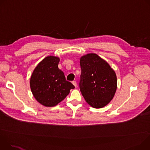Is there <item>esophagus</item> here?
<instances>
[{"label": "esophagus", "instance_id": "esophagus-1", "mask_svg": "<svg viewBox=\"0 0 150 150\" xmlns=\"http://www.w3.org/2000/svg\"><path fill=\"white\" fill-rule=\"evenodd\" d=\"M72 83L74 84V86H75V87L77 86V83H76V81H72Z\"/></svg>", "mask_w": 150, "mask_h": 150}]
</instances>
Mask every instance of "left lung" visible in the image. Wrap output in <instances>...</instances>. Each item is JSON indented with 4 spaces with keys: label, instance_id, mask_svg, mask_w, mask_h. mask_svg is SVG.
<instances>
[{
    "label": "left lung",
    "instance_id": "obj_1",
    "mask_svg": "<svg viewBox=\"0 0 150 150\" xmlns=\"http://www.w3.org/2000/svg\"><path fill=\"white\" fill-rule=\"evenodd\" d=\"M79 88L87 103L96 109L102 108L113 99L117 89V77L109 63L95 53L80 59Z\"/></svg>",
    "mask_w": 150,
    "mask_h": 150
}]
</instances>
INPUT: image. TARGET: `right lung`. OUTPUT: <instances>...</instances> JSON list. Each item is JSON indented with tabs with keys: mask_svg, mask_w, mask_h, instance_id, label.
<instances>
[{
	"mask_svg": "<svg viewBox=\"0 0 150 150\" xmlns=\"http://www.w3.org/2000/svg\"><path fill=\"white\" fill-rule=\"evenodd\" d=\"M59 61L58 57H45L38 64L30 78V88L34 98L46 107L56 105L75 88L59 69Z\"/></svg>",
	"mask_w": 150,
	"mask_h": 150,
	"instance_id": "add662e5",
	"label": "right lung"
}]
</instances>
